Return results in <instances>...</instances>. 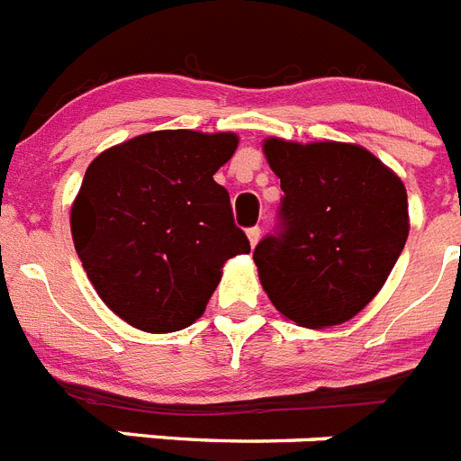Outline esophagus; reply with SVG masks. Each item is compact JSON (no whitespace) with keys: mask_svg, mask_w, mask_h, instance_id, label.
<instances>
[{"mask_svg":"<svg viewBox=\"0 0 461 461\" xmlns=\"http://www.w3.org/2000/svg\"><path fill=\"white\" fill-rule=\"evenodd\" d=\"M247 238H249L251 247H256V244H258V240H260V228L258 226L247 228Z\"/></svg>","mask_w":461,"mask_h":461,"instance_id":"34e87169","label":"esophagus"}]
</instances>
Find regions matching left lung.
I'll return each instance as SVG.
<instances>
[{"instance_id": "obj_1", "label": "left lung", "mask_w": 461, "mask_h": 461, "mask_svg": "<svg viewBox=\"0 0 461 461\" xmlns=\"http://www.w3.org/2000/svg\"><path fill=\"white\" fill-rule=\"evenodd\" d=\"M281 180L279 226L254 249L260 284L286 319L330 328L372 303L409 238V203L397 175L348 142L267 138Z\"/></svg>"}]
</instances>
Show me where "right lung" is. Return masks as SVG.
Returning a JSON list of instances; mask_svg holds the SVG:
<instances>
[{
	"mask_svg": "<svg viewBox=\"0 0 461 461\" xmlns=\"http://www.w3.org/2000/svg\"><path fill=\"white\" fill-rule=\"evenodd\" d=\"M235 133L152 131L105 149L71 207L76 251L113 312L145 332L201 319L228 258L249 254L214 173Z\"/></svg>",
	"mask_w": 461,
	"mask_h": 461,
	"instance_id": "1",
	"label": "right lung"
}]
</instances>
